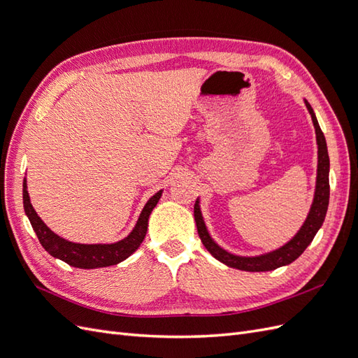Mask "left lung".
I'll use <instances>...</instances> for the list:
<instances>
[{
    "instance_id": "obj_1",
    "label": "left lung",
    "mask_w": 358,
    "mask_h": 358,
    "mask_svg": "<svg viewBox=\"0 0 358 358\" xmlns=\"http://www.w3.org/2000/svg\"><path fill=\"white\" fill-rule=\"evenodd\" d=\"M305 103L312 116V122H313V127H315V134H317V145H318L317 187H315V196H313V201L305 224L301 225L299 233L292 237L288 243L280 246L279 249H276V251L267 252L258 257H239V255L227 252L225 249H222L221 246H218L213 242L208 229H206L200 206H199V200L196 201V204H194V218H196L197 231L204 248L208 249L216 259H220L221 263L227 264L229 267L245 270V272H268V270H275L278 267H282L292 263L309 246V243L313 241V237H315L317 231L321 229L324 218H326L329 199H330V183H329L330 159L327 152V143L310 104L306 100Z\"/></svg>"
}]
</instances>
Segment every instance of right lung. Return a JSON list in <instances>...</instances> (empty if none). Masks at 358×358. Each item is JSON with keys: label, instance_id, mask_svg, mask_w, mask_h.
Wrapping results in <instances>:
<instances>
[{"label": "right lung", "instance_id": "obj_1", "mask_svg": "<svg viewBox=\"0 0 358 358\" xmlns=\"http://www.w3.org/2000/svg\"><path fill=\"white\" fill-rule=\"evenodd\" d=\"M161 194L162 191H158L155 196L148 200L142 213L138 216L136 227L125 239L109 245L74 243L62 239V237L53 233L49 227L40 220V216L37 215L34 208H32V204L29 201V194L27 189V179H24V209L41 246L45 248L52 257L59 258L62 262H66L67 264L78 268H96L115 266L124 262V259L128 258L133 252H136V249L145 239L148 231L149 215L159 201Z\"/></svg>", "mask_w": 358, "mask_h": 358}]
</instances>
